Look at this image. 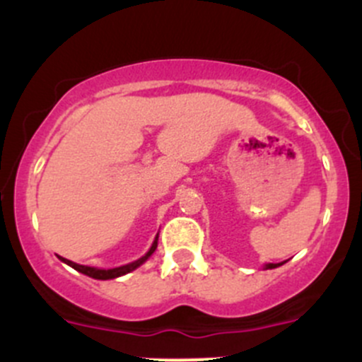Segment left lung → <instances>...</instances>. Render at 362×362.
I'll list each match as a JSON object with an SVG mask.
<instances>
[{
	"label": "left lung",
	"mask_w": 362,
	"mask_h": 362,
	"mask_svg": "<svg viewBox=\"0 0 362 362\" xmlns=\"http://www.w3.org/2000/svg\"><path fill=\"white\" fill-rule=\"evenodd\" d=\"M276 266H280V264H266L264 268H266V269H273V268H276Z\"/></svg>",
	"instance_id": "obj_1"
}]
</instances>
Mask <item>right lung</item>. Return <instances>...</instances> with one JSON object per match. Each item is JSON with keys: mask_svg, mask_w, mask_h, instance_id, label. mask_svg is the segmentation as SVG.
Returning <instances> with one entry per match:
<instances>
[{"mask_svg": "<svg viewBox=\"0 0 362 362\" xmlns=\"http://www.w3.org/2000/svg\"><path fill=\"white\" fill-rule=\"evenodd\" d=\"M158 238H159V236H156L154 243H152V247H151V249H148V252L144 255V257H140V259H138V261H134V262H129V264L119 266V268H112V269L90 268V266L76 264V262L69 261V259H64V257H59V259H61V261H63V262H66L68 266H71L73 269H76V272H80V273H83V275L90 276V279H96V280H110V279H117V276L126 275V273L133 272V269H136L138 266L144 264V262L147 261V259L151 257L152 254H154V250L158 249Z\"/></svg>", "mask_w": 362, "mask_h": 362, "instance_id": "right-lung-1", "label": "right lung"}]
</instances>
